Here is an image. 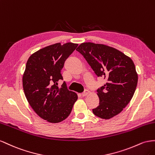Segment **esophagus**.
Wrapping results in <instances>:
<instances>
[{
	"label": "esophagus",
	"instance_id": "esophagus-1",
	"mask_svg": "<svg viewBox=\"0 0 155 155\" xmlns=\"http://www.w3.org/2000/svg\"><path fill=\"white\" fill-rule=\"evenodd\" d=\"M88 94H89V91H88V90H86L84 92L82 93V94H81V95H82V97H85V96H86Z\"/></svg>",
	"mask_w": 155,
	"mask_h": 155
}]
</instances>
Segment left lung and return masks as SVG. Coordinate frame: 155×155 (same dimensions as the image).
<instances>
[{"label": "left lung", "mask_w": 155, "mask_h": 155, "mask_svg": "<svg viewBox=\"0 0 155 155\" xmlns=\"http://www.w3.org/2000/svg\"><path fill=\"white\" fill-rule=\"evenodd\" d=\"M84 57L97 77L107 83L97 90L99 105L93 109L96 116L108 119L120 113L129 103L138 83L133 61L112 47L82 43L76 49Z\"/></svg>", "instance_id": "obj_1"}]
</instances>
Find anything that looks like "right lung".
Returning <instances> with one entry per match:
<instances>
[{"mask_svg":"<svg viewBox=\"0 0 155 155\" xmlns=\"http://www.w3.org/2000/svg\"><path fill=\"white\" fill-rule=\"evenodd\" d=\"M78 44L57 43L44 47L31 55L23 76L26 98L34 111L47 121L57 123L64 121L71 112L78 96L69 91L64 82L61 70L65 61Z\"/></svg>","mask_w":155,"mask_h":155,"instance_id":"1","label":"right lung"}]
</instances>
